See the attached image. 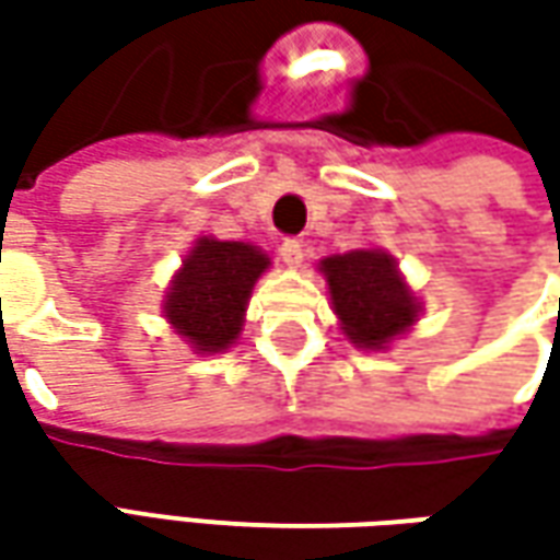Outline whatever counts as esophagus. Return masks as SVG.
<instances>
[{
    "label": "esophagus",
    "instance_id": "esophagus-1",
    "mask_svg": "<svg viewBox=\"0 0 560 560\" xmlns=\"http://www.w3.org/2000/svg\"><path fill=\"white\" fill-rule=\"evenodd\" d=\"M280 255H283V261H287L290 268H299L302 258H305V243H302V240H283Z\"/></svg>",
    "mask_w": 560,
    "mask_h": 560
}]
</instances>
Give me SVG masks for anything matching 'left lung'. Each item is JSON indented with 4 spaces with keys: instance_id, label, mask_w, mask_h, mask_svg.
<instances>
[{
    "instance_id": "left-lung-1",
    "label": "left lung",
    "mask_w": 560,
    "mask_h": 560,
    "mask_svg": "<svg viewBox=\"0 0 560 560\" xmlns=\"http://www.w3.org/2000/svg\"><path fill=\"white\" fill-rule=\"evenodd\" d=\"M320 270L330 283L342 334L358 349H383L418 320V302L386 252L355 248L349 255L324 258Z\"/></svg>"
}]
</instances>
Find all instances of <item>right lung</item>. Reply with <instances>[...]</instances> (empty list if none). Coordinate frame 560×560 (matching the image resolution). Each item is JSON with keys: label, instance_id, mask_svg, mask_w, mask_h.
<instances>
[{"label": "right lung", "instance_id": "1", "mask_svg": "<svg viewBox=\"0 0 560 560\" xmlns=\"http://www.w3.org/2000/svg\"><path fill=\"white\" fill-rule=\"evenodd\" d=\"M268 265V255L248 243L202 236L167 292L164 317L196 352H221L243 330L248 292Z\"/></svg>", "mask_w": 560, "mask_h": 560}]
</instances>
